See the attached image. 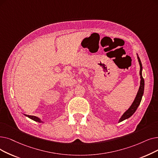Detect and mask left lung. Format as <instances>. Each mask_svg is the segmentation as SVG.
<instances>
[{
    "mask_svg": "<svg viewBox=\"0 0 158 158\" xmlns=\"http://www.w3.org/2000/svg\"><path fill=\"white\" fill-rule=\"evenodd\" d=\"M136 54H137V57H138V62H139V66H140V70H139V75H140V79H141L140 86H139V90L138 91V93H137V95H136L135 98V99L132 102V104L131 105V106L129 107V108L127 110L126 112H125L124 114L122 115V116L121 117V118L119 119L118 123H120L123 121L128 119L135 113L137 108H138V107L140 105V102L141 101L143 95V93H144L145 81H144V79L143 78V76H142L143 67H142V64H141V60H140V59L138 56V53H136Z\"/></svg>",
    "mask_w": 158,
    "mask_h": 158,
    "instance_id": "obj_1",
    "label": "left lung"
}]
</instances>
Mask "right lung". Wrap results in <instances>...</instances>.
<instances>
[{
	"label": "right lung",
	"instance_id": "1",
	"mask_svg": "<svg viewBox=\"0 0 158 158\" xmlns=\"http://www.w3.org/2000/svg\"><path fill=\"white\" fill-rule=\"evenodd\" d=\"M25 116H26V117L29 118L30 119L35 121L36 122H38V123H44L43 121H41V119L38 118V117H36V116H34V115H26V114H24Z\"/></svg>",
	"mask_w": 158,
	"mask_h": 158
}]
</instances>
